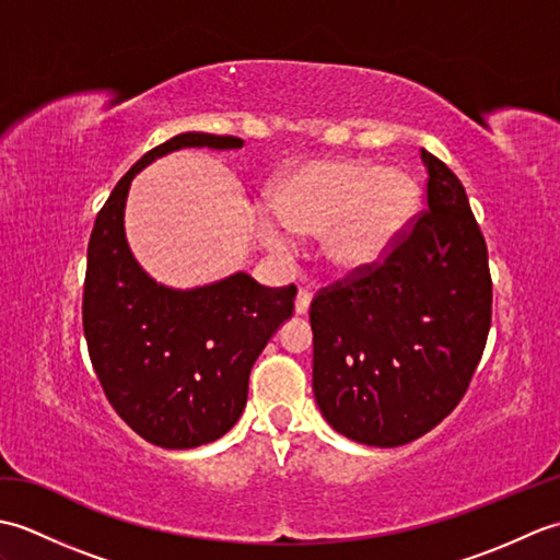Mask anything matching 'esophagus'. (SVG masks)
Listing matches in <instances>:
<instances>
[{
    "label": "esophagus",
    "mask_w": 560,
    "mask_h": 560,
    "mask_svg": "<svg viewBox=\"0 0 560 560\" xmlns=\"http://www.w3.org/2000/svg\"><path fill=\"white\" fill-rule=\"evenodd\" d=\"M311 301H313V291L307 287H301L299 289V295H295V315H305L307 307H311Z\"/></svg>",
    "instance_id": "obj_1"
}]
</instances>
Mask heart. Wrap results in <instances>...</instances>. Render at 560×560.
Returning <instances> with one entry per match:
<instances>
[{"instance_id": "obj_1", "label": "heart", "mask_w": 560, "mask_h": 560, "mask_svg": "<svg viewBox=\"0 0 560 560\" xmlns=\"http://www.w3.org/2000/svg\"><path fill=\"white\" fill-rule=\"evenodd\" d=\"M269 213H257L259 243L277 255L291 233L323 235L325 257L349 273L375 265L395 245L419 207V185L404 171H377L363 161H311L271 187Z\"/></svg>"}]
</instances>
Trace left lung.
Listing matches in <instances>:
<instances>
[{"mask_svg":"<svg viewBox=\"0 0 560 560\" xmlns=\"http://www.w3.org/2000/svg\"><path fill=\"white\" fill-rule=\"evenodd\" d=\"M428 209L383 265L311 303L313 392L337 433L397 447L457 407L491 329L486 241L459 177L421 149Z\"/></svg>","mask_w":560,"mask_h":560,"instance_id":"left-lung-1","label":"left lung"}]
</instances>
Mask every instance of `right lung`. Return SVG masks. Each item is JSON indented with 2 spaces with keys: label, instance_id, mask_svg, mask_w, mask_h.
<instances>
[{
  "label": "right lung",
  "instance_id": "right-lung-1",
  "mask_svg": "<svg viewBox=\"0 0 560 560\" xmlns=\"http://www.w3.org/2000/svg\"><path fill=\"white\" fill-rule=\"evenodd\" d=\"M187 147L241 149L243 139L183 132L144 153L98 211L83 281V335L105 397L135 433L165 450L231 431L249 371L295 299L293 283L267 289L245 271L177 291L139 267L125 237L129 185L149 163Z\"/></svg>",
  "mask_w": 560,
  "mask_h": 560
}]
</instances>
